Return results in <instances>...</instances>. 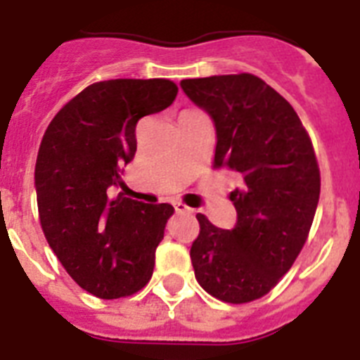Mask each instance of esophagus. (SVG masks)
<instances>
[{
    "mask_svg": "<svg viewBox=\"0 0 360 360\" xmlns=\"http://www.w3.org/2000/svg\"><path fill=\"white\" fill-rule=\"evenodd\" d=\"M174 208H175V212H177V214H194V208L186 207V205L181 203V201L174 203Z\"/></svg>",
    "mask_w": 360,
    "mask_h": 360,
    "instance_id": "obj_1",
    "label": "esophagus"
}]
</instances>
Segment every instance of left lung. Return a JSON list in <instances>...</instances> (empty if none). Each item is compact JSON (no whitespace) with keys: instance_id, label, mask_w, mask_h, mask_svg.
Returning <instances> with one entry per match:
<instances>
[{"instance_id":"8db88e82","label":"left lung","mask_w":360,"mask_h":360,"mask_svg":"<svg viewBox=\"0 0 360 360\" xmlns=\"http://www.w3.org/2000/svg\"><path fill=\"white\" fill-rule=\"evenodd\" d=\"M216 126L214 168L236 172L238 221L223 231L198 214L190 258L214 298L247 304L288 273L309 234L320 195L315 150L297 111L262 78L240 72L181 82Z\"/></svg>"}]
</instances>
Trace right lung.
Returning <instances> with one entry per match:
<instances>
[{
    "mask_svg": "<svg viewBox=\"0 0 360 360\" xmlns=\"http://www.w3.org/2000/svg\"><path fill=\"white\" fill-rule=\"evenodd\" d=\"M175 95L166 78L95 82L54 115L41 139L34 185L45 240L69 276L104 300L141 291L153 274L174 207L110 192L135 155L139 119L166 110Z\"/></svg>",
    "mask_w": 360,
    "mask_h": 360,
    "instance_id": "right-lung-1",
    "label": "right lung"
}]
</instances>
